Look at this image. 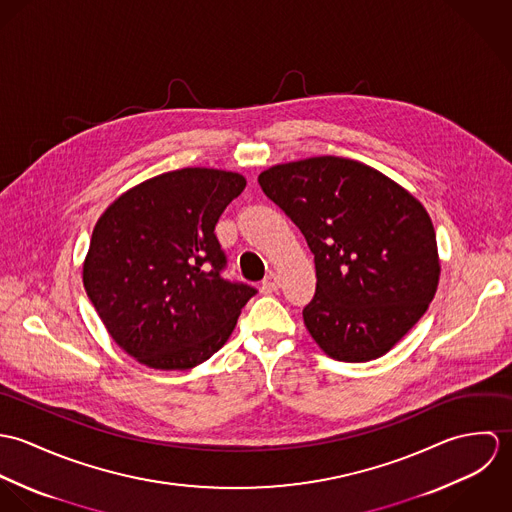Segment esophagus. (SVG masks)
I'll return each instance as SVG.
<instances>
[{"label": "esophagus", "instance_id": "esophagus-1", "mask_svg": "<svg viewBox=\"0 0 512 512\" xmlns=\"http://www.w3.org/2000/svg\"><path fill=\"white\" fill-rule=\"evenodd\" d=\"M280 288V280H278V276L274 274V272H270L266 278H264V282H262V290L264 292H276Z\"/></svg>", "mask_w": 512, "mask_h": 512}]
</instances>
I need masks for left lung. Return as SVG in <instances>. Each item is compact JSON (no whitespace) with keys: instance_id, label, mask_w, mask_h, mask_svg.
Here are the masks:
<instances>
[{"instance_id":"obj_1","label":"left lung","mask_w":512,"mask_h":512,"mask_svg":"<svg viewBox=\"0 0 512 512\" xmlns=\"http://www.w3.org/2000/svg\"><path fill=\"white\" fill-rule=\"evenodd\" d=\"M258 183L315 256V295L303 307L315 343L345 363L386 355L438 290L426 209L380 171L333 155L274 165Z\"/></svg>"}]
</instances>
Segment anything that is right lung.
<instances>
[{
	"label": "right lung",
	"mask_w": 512,
	"mask_h": 512,
	"mask_svg": "<svg viewBox=\"0 0 512 512\" xmlns=\"http://www.w3.org/2000/svg\"><path fill=\"white\" fill-rule=\"evenodd\" d=\"M246 187L238 173L185 167L147 179L98 219L82 280L112 339L140 363L211 359L258 290L222 278L215 226Z\"/></svg>",
	"instance_id": "1"
}]
</instances>
